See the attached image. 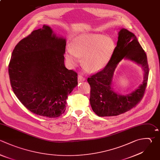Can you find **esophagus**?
Wrapping results in <instances>:
<instances>
[{
    "mask_svg": "<svg viewBox=\"0 0 160 160\" xmlns=\"http://www.w3.org/2000/svg\"><path fill=\"white\" fill-rule=\"evenodd\" d=\"M85 78H84V77H82V76H78V82H82V81H85Z\"/></svg>",
    "mask_w": 160,
    "mask_h": 160,
    "instance_id": "esophagus-1",
    "label": "esophagus"
}]
</instances>
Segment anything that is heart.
I'll return each instance as SVG.
<instances>
[{
    "label": "heart",
    "mask_w": 160,
    "mask_h": 160,
    "mask_svg": "<svg viewBox=\"0 0 160 160\" xmlns=\"http://www.w3.org/2000/svg\"><path fill=\"white\" fill-rule=\"evenodd\" d=\"M115 42L102 34H90L76 38L71 48H67L65 57L71 67L77 66L82 57L84 68L91 72H98L106 66L111 59Z\"/></svg>",
    "instance_id": "1"
}]
</instances>
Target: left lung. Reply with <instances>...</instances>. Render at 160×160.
Instances as JSON below:
<instances>
[{
    "instance_id": "obj_1",
    "label": "left lung",
    "mask_w": 160,
    "mask_h": 160,
    "mask_svg": "<svg viewBox=\"0 0 160 160\" xmlns=\"http://www.w3.org/2000/svg\"><path fill=\"white\" fill-rule=\"evenodd\" d=\"M122 59L135 62L144 72L142 83L136 90L127 95L115 92L112 86L114 70ZM148 74L147 56L136 37L127 29H121L117 46L109 63L102 71L88 78L91 86L89 101L93 111L98 116H112L135 107L143 96Z\"/></svg>"
}]
</instances>
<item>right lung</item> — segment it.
Here are the masks:
<instances>
[{"label":"right lung","mask_w":160,"mask_h":160,"mask_svg":"<svg viewBox=\"0 0 160 160\" xmlns=\"http://www.w3.org/2000/svg\"><path fill=\"white\" fill-rule=\"evenodd\" d=\"M66 41L48 26L35 30L15 47L9 64L12 90L32 112L57 118L66 108L78 74L64 65Z\"/></svg>","instance_id":"add662e5"}]
</instances>
